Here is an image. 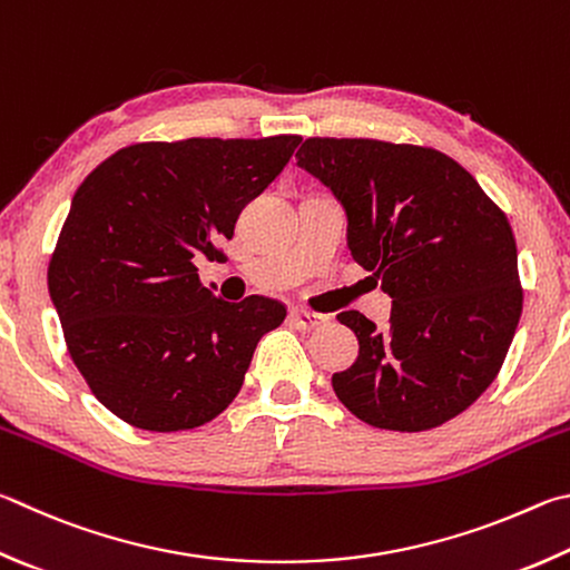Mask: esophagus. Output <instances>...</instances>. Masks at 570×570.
Wrapping results in <instances>:
<instances>
[{
  "label": "esophagus",
  "instance_id": "esophagus-1",
  "mask_svg": "<svg viewBox=\"0 0 570 570\" xmlns=\"http://www.w3.org/2000/svg\"><path fill=\"white\" fill-rule=\"evenodd\" d=\"M288 318H292V324L296 328L302 331H314V328H321L326 324V316L324 314H316V312H306V308H294L292 314H288Z\"/></svg>",
  "mask_w": 570,
  "mask_h": 570
}]
</instances>
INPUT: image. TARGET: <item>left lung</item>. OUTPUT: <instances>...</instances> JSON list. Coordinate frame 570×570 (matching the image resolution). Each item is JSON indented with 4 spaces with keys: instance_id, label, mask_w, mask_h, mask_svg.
<instances>
[{
    "instance_id": "8db88e82",
    "label": "left lung",
    "mask_w": 570,
    "mask_h": 570,
    "mask_svg": "<svg viewBox=\"0 0 570 570\" xmlns=\"http://www.w3.org/2000/svg\"><path fill=\"white\" fill-rule=\"evenodd\" d=\"M296 164L344 206L358 266L391 296L386 328L338 314L358 338L331 379L376 429L416 433L465 411L499 376L523 288L511 224L459 161L431 147L312 137Z\"/></svg>"
}]
</instances>
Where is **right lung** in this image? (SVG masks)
I'll list each match as a JSON object with an SVG mask.
<instances>
[{"instance_id":"1","label":"right lung","mask_w":570,"mask_h":570,"mask_svg":"<svg viewBox=\"0 0 570 570\" xmlns=\"http://www.w3.org/2000/svg\"><path fill=\"white\" fill-rule=\"evenodd\" d=\"M302 137L144 141L81 181L49 262V296L91 393L144 431H186L236 399L276 298H216L196 258L219 256Z\"/></svg>"}]
</instances>
